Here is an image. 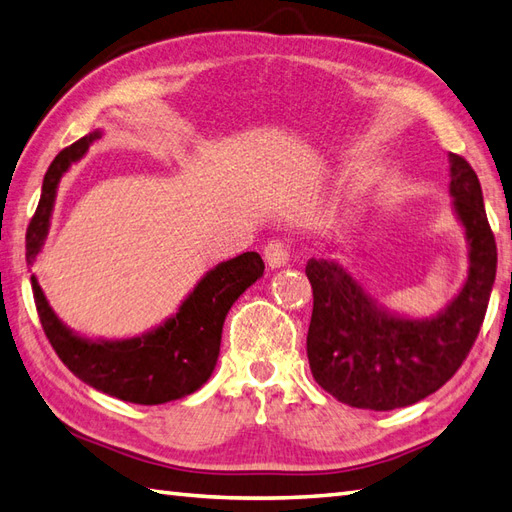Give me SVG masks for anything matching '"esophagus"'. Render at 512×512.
<instances>
[{"instance_id": "esophagus-1", "label": "esophagus", "mask_w": 512, "mask_h": 512, "mask_svg": "<svg viewBox=\"0 0 512 512\" xmlns=\"http://www.w3.org/2000/svg\"><path fill=\"white\" fill-rule=\"evenodd\" d=\"M263 256L267 260V265L271 269H280L289 263V256H291V247L287 241H280V238H274V241H269L263 249Z\"/></svg>"}]
</instances>
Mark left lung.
<instances>
[{
	"mask_svg": "<svg viewBox=\"0 0 512 512\" xmlns=\"http://www.w3.org/2000/svg\"><path fill=\"white\" fill-rule=\"evenodd\" d=\"M449 177L451 210L467 238L469 271L436 315L410 317L388 309L342 260L306 263L313 287L306 355L313 379L337 401L374 412L414 405L442 388L467 359L493 291L497 247L475 170L451 153Z\"/></svg>",
	"mask_w": 512,
	"mask_h": 512,
	"instance_id": "1",
	"label": "left lung"
}]
</instances>
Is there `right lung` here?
<instances>
[{"instance_id":"obj_1","label":"right lung","mask_w":512,"mask_h":512,"mask_svg":"<svg viewBox=\"0 0 512 512\" xmlns=\"http://www.w3.org/2000/svg\"><path fill=\"white\" fill-rule=\"evenodd\" d=\"M100 135L102 131L96 129L67 146L45 173L39 206L26 234V260L30 267L48 238L61 177ZM263 271L265 263L256 252L223 260L201 276L195 289L181 300L179 309L160 326L127 339L78 335L52 311L37 276L32 274L30 282L43 331L56 355L78 379L120 401L162 405L197 392L212 377L225 317L245 289L263 278Z\"/></svg>"}]
</instances>
